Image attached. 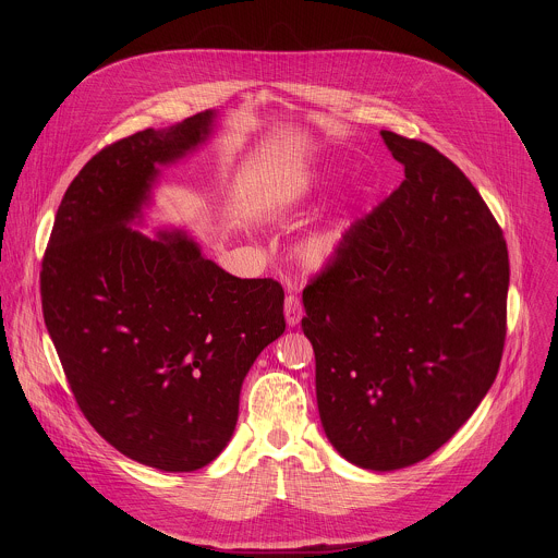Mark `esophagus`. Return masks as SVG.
Wrapping results in <instances>:
<instances>
[{
  "label": "esophagus",
  "instance_id": "34e87169",
  "mask_svg": "<svg viewBox=\"0 0 558 558\" xmlns=\"http://www.w3.org/2000/svg\"><path fill=\"white\" fill-rule=\"evenodd\" d=\"M304 315V308H302V302L295 298V295H287L284 300V317H287V325L289 327H298L300 320Z\"/></svg>",
  "mask_w": 558,
  "mask_h": 558
}]
</instances>
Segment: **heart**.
Here are the masks:
<instances>
[{
    "label": "heart",
    "instance_id": "1",
    "mask_svg": "<svg viewBox=\"0 0 558 558\" xmlns=\"http://www.w3.org/2000/svg\"><path fill=\"white\" fill-rule=\"evenodd\" d=\"M323 181L325 179H315ZM311 187V185H308ZM347 238V225L344 222H331L320 229L308 231L295 247V256L308 271H323L327 269L340 254Z\"/></svg>",
    "mask_w": 558,
    "mask_h": 558
}]
</instances>
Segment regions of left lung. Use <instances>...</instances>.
Segmentation results:
<instances>
[{
  "mask_svg": "<svg viewBox=\"0 0 558 558\" xmlns=\"http://www.w3.org/2000/svg\"><path fill=\"white\" fill-rule=\"evenodd\" d=\"M404 183L357 220L302 293L323 428L390 472L441 448L490 390L506 340L504 231L428 143L379 132Z\"/></svg>",
  "mask_w": 558,
  "mask_h": 558,
  "instance_id": "left-lung-1",
  "label": "left lung"
}]
</instances>
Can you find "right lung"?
<instances>
[{"instance_id": "right-lung-1", "label": "right lung", "mask_w": 558, "mask_h": 558, "mask_svg": "<svg viewBox=\"0 0 558 558\" xmlns=\"http://www.w3.org/2000/svg\"><path fill=\"white\" fill-rule=\"evenodd\" d=\"M216 110L121 138L70 183L41 263V304L74 400L125 457L166 472L229 444L243 381L284 333V291L203 256L183 229H134L161 168L196 151Z\"/></svg>"}]
</instances>
